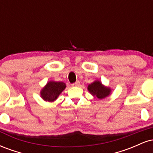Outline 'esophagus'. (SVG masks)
<instances>
[{"instance_id": "obj_1", "label": "esophagus", "mask_w": 153, "mask_h": 153, "mask_svg": "<svg viewBox=\"0 0 153 153\" xmlns=\"http://www.w3.org/2000/svg\"><path fill=\"white\" fill-rule=\"evenodd\" d=\"M72 85H73V86H79V85H80V82L76 81L74 82V83L72 84Z\"/></svg>"}]
</instances>
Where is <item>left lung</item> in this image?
I'll return each instance as SVG.
<instances>
[{"label": "left lung", "mask_w": 153, "mask_h": 153, "mask_svg": "<svg viewBox=\"0 0 153 153\" xmlns=\"http://www.w3.org/2000/svg\"><path fill=\"white\" fill-rule=\"evenodd\" d=\"M88 90L93 96H95L99 99H104L111 93V89L103 86L100 81H95L90 84L88 87Z\"/></svg>", "instance_id": "left-lung-1"}]
</instances>
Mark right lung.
<instances>
[{
    "label": "right lung",
    "mask_w": 153,
    "mask_h": 153,
    "mask_svg": "<svg viewBox=\"0 0 153 153\" xmlns=\"http://www.w3.org/2000/svg\"><path fill=\"white\" fill-rule=\"evenodd\" d=\"M65 87V84L62 82L50 81L42 90L41 96L45 101H54Z\"/></svg>",
    "instance_id": "right-lung-1"
}]
</instances>
